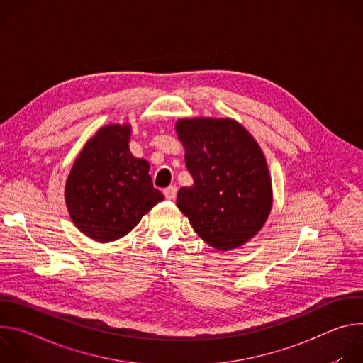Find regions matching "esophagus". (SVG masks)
Listing matches in <instances>:
<instances>
[{
	"label": "esophagus",
	"mask_w": 363,
	"mask_h": 363,
	"mask_svg": "<svg viewBox=\"0 0 363 363\" xmlns=\"http://www.w3.org/2000/svg\"><path fill=\"white\" fill-rule=\"evenodd\" d=\"M177 192H178V188H177V186H168V188L164 189V195H165V198H168V199H175Z\"/></svg>",
	"instance_id": "1"
}]
</instances>
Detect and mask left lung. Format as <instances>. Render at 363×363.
Returning a JSON list of instances; mask_svg holds the SVG:
<instances>
[{
	"instance_id": "8db88e82",
	"label": "left lung",
	"mask_w": 363,
	"mask_h": 363,
	"mask_svg": "<svg viewBox=\"0 0 363 363\" xmlns=\"http://www.w3.org/2000/svg\"><path fill=\"white\" fill-rule=\"evenodd\" d=\"M192 186L177 205L195 233L216 250L242 245L264 225L272 181L254 138L233 119H182L177 123Z\"/></svg>"
}]
</instances>
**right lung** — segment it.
<instances>
[{"label": "right lung", "mask_w": 363, "mask_h": 363, "mask_svg": "<svg viewBox=\"0 0 363 363\" xmlns=\"http://www.w3.org/2000/svg\"><path fill=\"white\" fill-rule=\"evenodd\" d=\"M129 135V125L101 128L86 143L67 178L70 217L99 242L122 238L164 199L153 188L147 162L132 157Z\"/></svg>", "instance_id": "1"}]
</instances>
